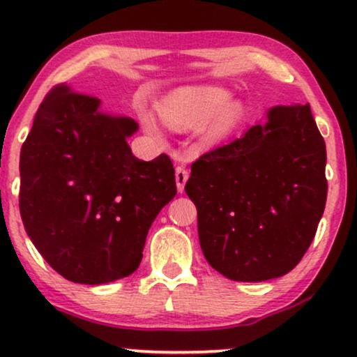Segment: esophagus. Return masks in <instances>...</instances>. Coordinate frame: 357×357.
Instances as JSON below:
<instances>
[{
	"label": "esophagus",
	"mask_w": 357,
	"mask_h": 357,
	"mask_svg": "<svg viewBox=\"0 0 357 357\" xmlns=\"http://www.w3.org/2000/svg\"><path fill=\"white\" fill-rule=\"evenodd\" d=\"M187 178H188V172L183 169V167H177V169H175V180H177V188H178L180 194L183 192V187H185Z\"/></svg>",
	"instance_id": "esophagus-1"
}]
</instances>
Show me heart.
<instances>
[{"label": "heart", "instance_id": "b5f03b06", "mask_svg": "<svg viewBox=\"0 0 357 357\" xmlns=\"http://www.w3.org/2000/svg\"><path fill=\"white\" fill-rule=\"evenodd\" d=\"M158 115L163 123L177 132L200 130L205 145H217L236 132L245 115L241 100L232 98V91L219 85L180 88L158 103ZM146 132L157 133V123L150 115H142Z\"/></svg>", "mask_w": 357, "mask_h": 357}]
</instances>
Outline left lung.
I'll list each match as a JSON object with an SVG mask.
<instances>
[{"instance_id": "left-lung-1", "label": "left lung", "mask_w": 357, "mask_h": 357, "mask_svg": "<svg viewBox=\"0 0 357 357\" xmlns=\"http://www.w3.org/2000/svg\"><path fill=\"white\" fill-rule=\"evenodd\" d=\"M326 144L309 105H275L232 144L192 163L207 262L238 282L286 275L316 236L328 197Z\"/></svg>"}]
</instances>
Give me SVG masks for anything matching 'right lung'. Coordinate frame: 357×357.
Here are the masks:
<instances>
[{
    "instance_id": "1",
    "label": "right lung",
    "mask_w": 357,
    "mask_h": 357,
    "mask_svg": "<svg viewBox=\"0 0 357 357\" xmlns=\"http://www.w3.org/2000/svg\"><path fill=\"white\" fill-rule=\"evenodd\" d=\"M54 86L20 153V213L33 245L77 284L113 282L138 269L149 229L177 194L165 153H132L135 120Z\"/></svg>"
}]
</instances>
